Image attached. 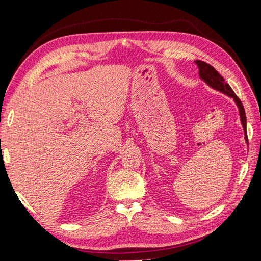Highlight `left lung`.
Instances as JSON below:
<instances>
[{
    "instance_id": "8db88e82",
    "label": "left lung",
    "mask_w": 261,
    "mask_h": 261,
    "mask_svg": "<svg viewBox=\"0 0 261 261\" xmlns=\"http://www.w3.org/2000/svg\"><path fill=\"white\" fill-rule=\"evenodd\" d=\"M195 64L198 66L200 78L209 87H211V88L216 89V90H218L220 92H222V93L226 94V96L234 99L236 106H238V108H239L241 123H242L243 128H244L245 140H246V143H248L247 130H246V114H245L244 107L242 105L241 100L239 99V97L236 96L235 92L232 90L230 85L224 82V78L217 72L215 67H212L210 64H208V63L203 62V61H199V60H196L195 61Z\"/></svg>"
}]
</instances>
